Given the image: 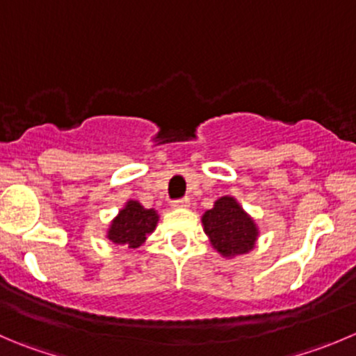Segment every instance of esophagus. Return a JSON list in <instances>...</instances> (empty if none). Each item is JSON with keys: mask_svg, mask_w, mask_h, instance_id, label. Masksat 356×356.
<instances>
[{"mask_svg": "<svg viewBox=\"0 0 356 356\" xmlns=\"http://www.w3.org/2000/svg\"><path fill=\"white\" fill-rule=\"evenodd\" d=\"M172 207H174V209H186V207H189V198L174 200V202H172Z\"/></svg>", "mask_w": 356, "mask_h": 356, "instance_id": "esophagus-1", "label": "esophagus"}]
</instances>
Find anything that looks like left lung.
<instances>
[{"instance_id": "8db88e82", "label": "left lung", "mask_w": 356, "mask_h": 356, "mask_svg": "<svg viewBox=\"0 0 356 356\" xmlns=\"http://www.w3.org/2000/svg\"><path fill=\"white\" fill-rule=\"evenodd\" d=\"M203 229L224 257L247 254L257 240V226L231 196H222L202 217Z\"/></svg>"}]
</instances>
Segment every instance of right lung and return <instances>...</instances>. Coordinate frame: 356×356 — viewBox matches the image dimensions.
Wrapping results in <instances>:
<instances>
[{
  "instance_id": "obj_1",
  "label": "right lung",
  "mask_w": 356,
  "mask_h": 356,
  "mask_svg": "<svg viewBox=\"0 0 356 356\" xmlns=\"http://www.w3.org/2000/svg\"><path fill=\"white\" fill-rule=\"evenodd\" d=\"M156 222L158 213L153 209H144L139 202L130 200L111 222L108 238L125 248H137L144 243L147 234L153 233Z\"/></svg>"
}]
</instances>
